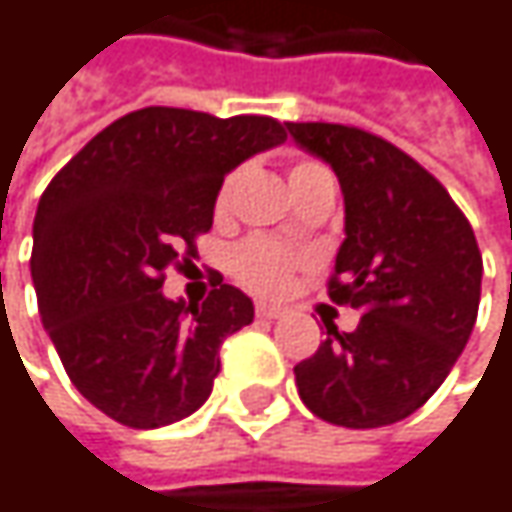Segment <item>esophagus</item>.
Here are the masks:
<instances>
[{
    "label": "esophagus",
    "instance_id": "34e87169",
    "mask_svg": "<svg viewBox=\"0 0 512 512\" xmlns=\"http://www.w3.org/2000/svg\"><path fill=\"white\" fill-rule=\"evenodd\" d=\"M255 311L257 317H263V320H278V317L287 314V308L284 305H275V302H257Z\"/></svg>",
    "mask_w": 512,
    "mask_h": 512
}]
</instances>
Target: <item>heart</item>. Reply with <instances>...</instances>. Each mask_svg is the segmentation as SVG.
Listing matches in <instances>:
<instances>
[{"label":"heart","instance_id":"obj_1","mask_svg":"<svg viewBox=\"0 0 512 512\" xmlns=\"http://www.w3.org/2000/svg\"><path fill=\"white\" fill-rule=\"evenodd\" d=\"M326 168L317 165V162H296L290 168V189L305 183L308 177H317L323 174ZM228 195H231V180L219 189V198H216V207L225 210L228 207ZM228 266L234 272V278L240 284H246L249 290L255 293H278L284 290L287 278H290V269H293V255L275 243V240H266V237H249L243 240L231 257H228Z\"/></svg>","mask_w":512,"mask_h":512}]
</instances>
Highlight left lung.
<instances>
[{
  "instance_id": "left-lung-1",
  "label": "left lung",
  "mask_w": 512,
  "mask_h": 512,
  "mask_svg": "<svg viewBox=\"0 0 512 512\" xmlns=\"http://www.w3.org/2000/svg\"><path fill=\"white\" fill-rule=\"evenodd\" d=\"M284 127L338 174L347 237L329 296L361 311L353 332L326 323V341L293 367L299 397L329 424L388 427L436 394L468 344L483 275L474 231L448 189L391 142L344 124Z\"/></svg>"
}]
</instances>
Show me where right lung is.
<instances>
[{
    "instance_id": "add662e5",
    "label": "right lung",
    "mask_w": 512,
    "mask_h": 512,
    "mask_svg": "<svg viewBox=\"0 0 512 512\" xmlns=\"http://www.w3.org/2000/svg\"><path fill=\"white\" fill-rule=\"evenodd\" d=\"M287 139L266 115L148 106L97 133L41 195L32 281L41 323L79 394L133 430L174 424L213 391L219 347L255 320L216 281L165 299V269L195 257L228 171Z\"/></svg>"
}]
</instances>
